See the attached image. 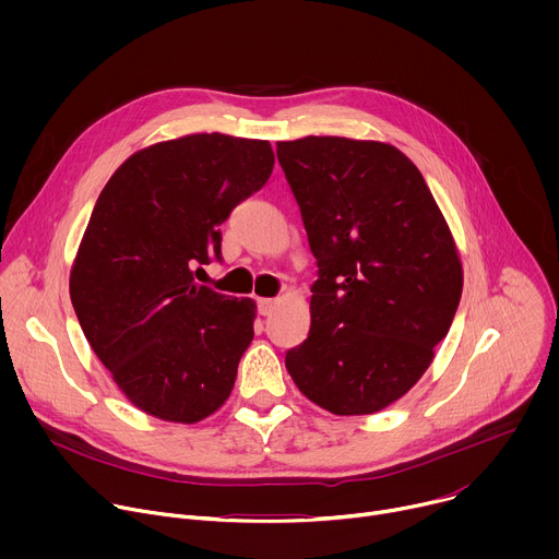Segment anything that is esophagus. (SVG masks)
Returning a JSON list of instances; mask_svg holds the SVG:
<instances>
[{"instance_id":"1","label":"esophagus","mask_w":559,"mask_h":559,"mask_svg":"<svg viewBox=\"0 0 559 559\" xmlns=\"http://www.w3.org/2000/svg\"><path fill=\"white\" fill-rule=\"evenodd\" d=\"M276 305H278L276 298H259V311H261L263 316H270V313L276 309Z\"/></svg>"}]
</instances>
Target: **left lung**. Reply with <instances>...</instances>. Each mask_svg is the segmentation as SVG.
Instances as JSON below:
<instances>
[{"instance_id": "8db88e82", "label": "left lung", "mask_w": 559, "mask_h": 559, "mask_svg": "<svg viewBox=\"0 0 559 559\" xmlns=\"http://www.w3.org/2000/svg\"><path fill=\"white\" fill-rule=\"evenodd\" d=\"M318 263L311 328L285 367L336 416L376 414L429 369L462 296L453 234L420 170L382 141L276 143Z\"/></svg>"}]
</instances>
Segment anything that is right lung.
<instances>
[{
    "instance_id": "right-lung-1",
    "label": "right lung",
    "mask_w": 559,
    "mask_h": 559,
    "mask_svg": "<svg viewBox=\"0 0 559 559\" xmlns=\"http://www.w3.org/2000/svg\"><path fill=\"white\" fill-rule=\"evenodd\" d=\"M272 170L270 141L203 132L134 152L102 190L70 300L97 358L147 416L194 425L229 397L257 302L194 283V267L221 259V223Z\"/></svg>"
}]
</instances>
